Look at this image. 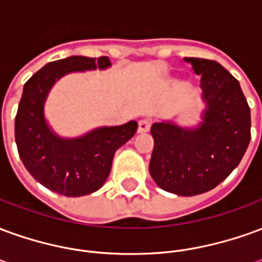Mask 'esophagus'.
Masks as SVG:
<instances>
[{"label": "esophagus", "instance_id": "1", "mask_svg": "<svg viewBox=\"0 0 262 262\" xmlns=\"http://www.w3.org/2000/svg\"><path fill=\"white\" fill-rule=\"evenodd\" d=\"M151 127V122L148 119H142L139 122V127H137V133H147Z\"/></svg>", "mask_w": 262, "mask_h": 262}]
</instances>
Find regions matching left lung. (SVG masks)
Listing matches in <instances>:
<instances>
[{
	"mask_svg": "<svg viewBox=\"0 0 262 262\" xmlns=\"http://www.w3.org/2000/svg\"><path fill=\"white\" fill-rule=\"evenodd\" d=\"M201 75L205 109L196 126L160 120L151 126L150 176L167 192L193 196L208 192L242 161L251 139V116L238 81L213 60L185 57Z\"/></svg>",
	"mask_w": 262,
	"mask_h": 262,
	"instance_id": "left-lung-1",
	"label": "left lung"
}]
</instances>
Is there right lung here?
Instances as JSON below:
<instances>
[{
  "label": "right lung",
  "instance_id": "add662e5",
  "mask_svg": "<svg viewBox=\"0 0 262 262\" xmlns=\"http://www.w3.org/2000/svg\"><path fill=\"white\" fill-rule=\"evenodd\" d=\"M109 67L108 57L71 56L48 63L24 85L15 118L18 153L29 174L53 192L75 198L98 191L111 172L116 150L136 133L137 122L130 120L120 126L95 127L82 136L63 137L45 116L49 92L61 77Z\"/></svg>",
  "mask_w": 262,
  "mask_h": 262
}]
</instances>
